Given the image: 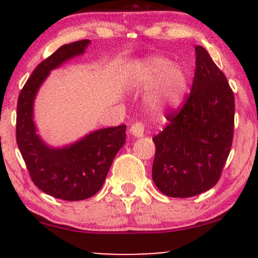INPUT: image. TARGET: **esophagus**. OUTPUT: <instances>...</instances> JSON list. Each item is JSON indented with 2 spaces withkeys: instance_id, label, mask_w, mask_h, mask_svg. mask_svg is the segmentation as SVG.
Returning a JSON list of instances; mask_svg holds the SVG:
<instances>
[{
  "instance_id": "esophagus-1",
  "label": "esophagus",
  "mask_w": 258,
  "mask_h": 258,
  "mask_svg": "<svg viewBox=\"0 0 258 258\" xmlns=\"http://www.w3.org/2000/svg\"><path fill=\"white\" fill-rule=\"evenodd\" d=\"M130 132L132 133V136H135V137H143L144 135V125L142 122H136L133 123L131 126V128H130Z\"/></svg>"
}]
</instances>
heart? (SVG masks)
I'll return each mask as SVG.
<instances>
[{"label":"heart","instance_id":"b5f03b06","mask_svg":"<svg viewBox=\"0 0 258 258\" xmlns=\"http://www.w3.org/2000/svg\"><path fill=\"white\" fill-rule=\"evenodd\" d=\"M161 55H149L133 63L128 78L135 87L147 88V104L155 114L176 108L186 90L184 72Z\"/></svg>","mask_w":258,"mask_h":258}]
</instances>
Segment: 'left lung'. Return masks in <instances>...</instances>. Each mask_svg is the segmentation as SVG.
Here are the masks:
<instances>
[{
  "label": "left lung",
  "instance_id": "left-lung-1",
  "mask_svg": "<svg viewBox=\"0 0 258 258\" xmlns=\"http://www.w3.org/2000/svg\"><path fill=\"white\" fill-rule=\"evenodd\" d=\"M190 94L170 123L153 138L152 177L162 194L190 198L220 179L233 142L234 93L224 74L204 47H195Z\"/></svg>",
  "mask_w": 258,
  "mask_h": 258
}]
</instances>
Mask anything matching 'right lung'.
I'll list each match as a JSON object with an SVG mask.
<instances>
[{"mask_svg":"<svg viewBox=\"0 0 258 258\" xmlns=\"http://www.w3.org/2000/svg\"><path fill=\"white\" fill-rule=\"evenodd\" d=\"M90 42L81 40L64 44L41 61L20 91L17 104V144L32 182L43 193L67 201L93 197L126 142V125L97 130L61 148L47 146L37 135L34 100L38 88L53 69L84 54Z\"/></svg>","mask_w":258,"mask_h":258,"instance_id":"obj_1","label":"right lung"}]
</instances>
